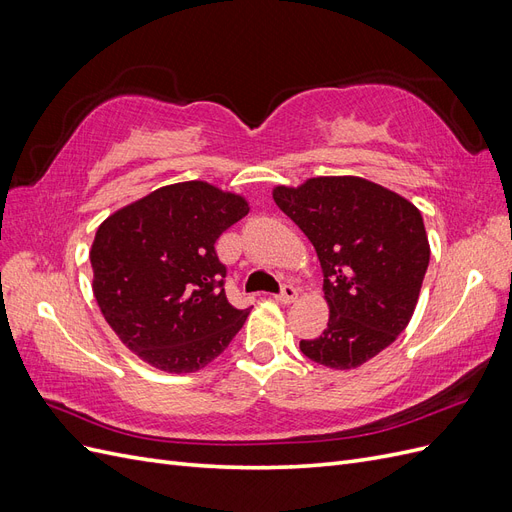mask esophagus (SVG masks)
<instances>
[{
    "mask_svg": "<svg viewBox=\"0 0 512 512\" xmlns=\"http://www.w3.org/2000/svg\"><path fill=\"white\" fill-rule=\"evenodd\" d=\"M297 294H299L297 286H294V284H284V286H282V292L277 294L275 299L280 301V303H292L294 299H297Z\"/></svg>",
    "mask_w": 512,
    "mask_h": 512,
    "instance_id": "esophagus-1",
    "label": "esophagus"
}]
</instances>
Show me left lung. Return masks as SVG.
<instances>
[{"mask_svg":"<svg viewBox=\"0 0 512 512\" xmlns=\"http://www.w3.org/2000/svg\"><path fill=\"white\" fill-rule=\"evenodd\" d=\"M275 205L316 247L329 322L301 352L331 369H354L408 327L429 267L423 215L404 196L361 177L277 185Z\"/></svg>","mask_w":512,"mask_h":512,"instance_id":"8db88e82","label":"left lung"}]
</instances>
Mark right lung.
<instances>
[{"instance_id":"1","label":"right lung","mask_w":512,"mask_h":512,"mask_svg":"<svg viewBox=\"0 0 512 512\" xmlns=\"http://www.w3.org/2000/svg\"><path fill=\"white\" fill-rule=\"evenodd\" d=\"M247 211L243 196L183 181L100 224L89 252L94 297L138 359L192 374L228 348L250 307L228 303L215 241Z\"/></svg>"}]
</instances>
